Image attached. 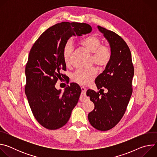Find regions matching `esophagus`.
I'll return each mask as SVG.
<instances>
[{
	"label": "esophagus",
	"mask_w": 157,
	"mask_h": 157,
	"mask_svg": "<svg viewBox=\"0 0 157 157\" xmlns=\"http://www.w3.org/2000/svg\"><path fill=\"white\" fill-rule=\"evenodd\" d=\"M81 90H82V96H81V97H80V101H83L84 100V97H83V96L85 95L87 89L84 87H81Z\"/></svg>",
	"instance_id": "1"
}]
</instances>
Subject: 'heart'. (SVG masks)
I'll list each match as a JSON object with an SVG mask.
<instances>
[{
	"label": "heart",
	"mask_w": 157,
	"mask_h": 157,
	"mask_svg": "<svg viewBox=\"0 0 157 157\" xmlns=\"http://www.w3.org/2000/svg\"><path fill=\"white\" fill-rule=\"evenodd\" d=\"M80 45L84 47L88 52L91 53L90 64H94L99 69L104 68L109 64L111 58V50L107 44H101V39L96 35H92L81 40ZM73 47L71 41L66 43L63 48V60L66 66L70 64V58ZM96 70L93 67L86 70L76 71L71 76V79L79 84H87L94 78Z\"/></svg>",
	"instance_id": "heart-1"
}]
</instances>
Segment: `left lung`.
I'll return each mask as SVG.
<instances>
[{
	"label": "left lung",
	"instance_id": "left-lung-1",
	"mask_svg": "<svg viewBox=\"0 0 157 157\" xmlns=\"http://www.w3.org/2000/svg\"><path fill=\"white\" fill-rule=\"evenodd\" d=\"M98 28L110 44L111 58L102 73L95 79L99 93L91 89L86 92L94 104V110L87 117L93 127L106 131L115 127L125 113L132 93L134 68L125 41L113 31L101 26ZM104 88L108 90L106 94L103 93Z\"/></svg>",
	"mask_w": 157,
	"mask_h": 157
}]
</instances>
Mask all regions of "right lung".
Masks as SVG:
<instances>
[{"mask_svg":"<svg viewBox=\"0 0 157 157\" xmlns=\"http://www.w3.org/2000/svg\"><path fill=\"white\" fill-rule=\"evenodd\" d=\"M85 23L64 21L44 31L32 47L25 67V92L32 113L38 123L49 130L58 129L69 121L77 104L81 89L71 83L63 93L55 85L65 75L63 48L68 39L90 33Z\"/></svg>","mask_w":157,"mask_h":157,"instance_id":"obj_1","label":"right lung"}]
</instances>
